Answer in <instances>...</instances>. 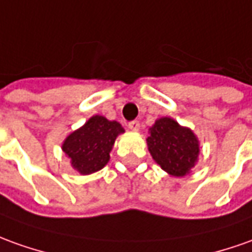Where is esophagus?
I'll list each match as a JSON object with an SVG mask.
<instances>
[{"label": "esophagus", "mask_w": 252, "mask_h": 252, "mask_svg": "<svg viewBox=\"0 0 252 252\" xmlns=\"http://www.w3.org/2000/svg\"><path fill=\"white\" fill-rule=\"evenodd\" d=\"M129 129L131 131H138L140 130V122L138 121H131V122H129Z\"/></svg>", "instance_id": "esophagus-1"}]
</instances>
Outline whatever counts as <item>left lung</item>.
<instances>
[{
	"mask_svg": "<svg viewBox=\"0 0 252 252\" xmlns=\"http://www.w3.org/2000/svg\"><path fill=\"white\" fill-rule=\"evenodd\" d=\"M147 144L154 160L174 177L189 174L200 152L195 133L171 118H160L149 127Z\"/></svg>",
	"mask_w": 252,
	"mask_h": 252,
	"instance_id": "8db88e82",
	"label": "left lung"
}]
</instances>
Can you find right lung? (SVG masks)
<instances>
[{
    "label": "right lung",
    "mask_w": 252,
    "mask_h": 252,
    "mask_svg": "<svg viewBox=\"0 0 252 252\" xmlns=\"http://www.w3.org/2000/svg\"><path fill=\"white\" fill-rule=\"evenodd\" d=\"M125 133L122 125L94 115L64 140L62 149L70 158L71 166L82 176L101 170L108 163L116 137Z\"/></svg>",
    "instance_id": "1"
}]
</instances>
